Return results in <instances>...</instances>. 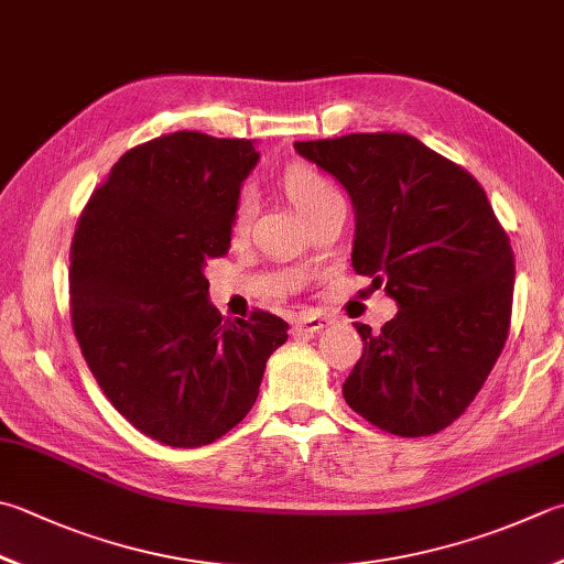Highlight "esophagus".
Instances as JSON below:
<instances>
[{"label": "esophagus", "instance_id": "34e87169", "mask_svg": "<svg viewBox=\"0 0 564 564\" xmlns=\"http://www.w3.org/2000/svg\"><path fill=\"white\" fill-rule=\"evenodd\" d=\"M326 326V318L324 316H314V314H302L300 318H294L292 324V332L296 336H314L322 332V328Z\"/></svg>", "mask_w": 564, "mask_h": 564}]
</instances>
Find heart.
<instances>
[{
	"mask_svg": "<svg viewBox=\"0 0 564 564\" xmlns=\"http://www.w3.org/2000/svg\"><path fill=\"white\" fill-rule=\"evenodd\" d=\"M282 188L286 198L292 200L294 208L306 218L316 210L324 200L338 196L336 188L326 182V178L314 172V169L304 166V164H294L284 172L282 176ZM252 220V206L248 198H240L236 208H232V218H230V236L232 238H242L250 228Z\"/></svg>",
	"mask_w": 564,
	"mask_h": 564,
	"instance_id": "b5f03b06",
	"label": "heart"
}]
</instances>
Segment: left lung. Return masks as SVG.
<instances>
[{"instance_id":"left-lung-1","label":"left lung","mask_w":564,"mask_h":564,"mask_svg":"<svg viewBox=\"0 0 564 564\" xmlns=\"http://www.w3.org/2000/svg\"><path fill=\"white\" fill-rule=\"evenodd\" d=\"M341 184L356 214L350 262L395 300L344 382L360 417L424 437L471 405L511 326L513 250L479 182L400 132L294 142Z\"/></svg>"}]
</instances>
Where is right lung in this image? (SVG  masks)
<instances>
[{"mask_svg":"<svg viewBox=\"0 0 564 564\" xmlns=\"http://www.w3.org/2000/svg\"><path fill=\"white\" fill-rule=\"evenodd\" d=\"M250 140L200 132L124 152L95 188L70 246V318L90 373L122 417L169 447L220 440L246 417L290 324L223 318L210 258L230 248Z\"/></svg>","mask_w":564,"mask_h":564,"instance_id":"1","label":"right lung"}]
</instances>
